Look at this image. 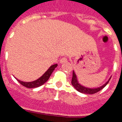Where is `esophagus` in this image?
<instances>
[{
  "mask_svg": "<svg viewBox=\"0 0 122 122\" xmlns=\"http://www.w3.org/2000/svg\"><path fill=\"white\" fill-rule=\"evenodd\" d=\"M66 62H67V58H66V57H62L61 59V60H60V63H66Z\"/></svg>",
  "mask_w": 122,
  "mask_h": 122,
  "instance_id": "esophagus-1",
  "label": "esophagus"
}]
</instances>
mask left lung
<instances>
[{"label": "left lung", "mask_w": 122, "mask_h": 122, "mask_svg": "<svg viewBox=\"0 0 122 122\" xmlns=\"http://www.w3.org/2000/svg\"><path fill=\"white\" fill-rule=\"evenodd\" d=\"M110 78H110L107 82H106L103 86H101V87H97V88H88V87H84V86H83L82 85L80 84L78 82V80H77L76 75L74 73V72L73 71V72H72V78L71 84L78 92L82 93H85V94H94L95 93L99 92L100 90H102V88H104L107 85V84L109 82Z\"/></svg>", "instance_id": "1"}]
</instances>
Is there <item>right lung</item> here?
<instances>
[{"instance_id": "right-lung-1", "label": "right lung", "mask_w": 122, "mask_h": 122, "mask_svg": "<svg viewBox=\"0 0 122 122\" xmlns=\"http://www.w3.org/2000/svg\"><path fill=\"white\" fill-rule=\"evenodd\" d=\"M57 66V64H55V65H53L48 69V71L46 72L44 74H43L42 76L39 78L38 79L36 80L33 82H23V81H21L20 80L17 79V80L18 82H20L21 84L25 86V87H27V88H35V87H39L40 86L43 85L45 82H46L48 81V80L49 79V78L50 77L51 74L53 72V71H54L55 68H56Z\"/></svg>"}]
</instances>
